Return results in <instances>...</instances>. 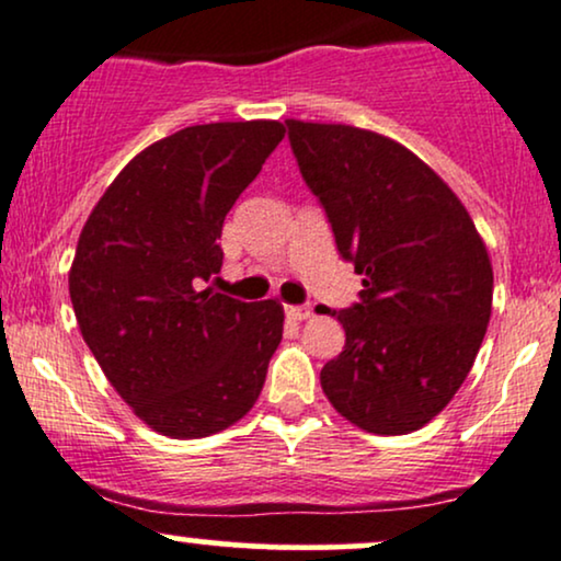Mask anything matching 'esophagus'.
<instances>
[{
  "label": "esophagus",
  "mask_w": 561,
  "mask_h": 561,
  "mask_svg": "<svg viewBox=\"0 0 561 561\" xmlns=\"http://www.w3.org/2000/svg\"><path fill=\"white\" fill-rule=\"evenodd\" d=\"M286 314L291 320H307L309 314H312V307H309V305H291V307H286Z\"/></svg>",
  "instance_id": "34e87169"
}]
</instances>
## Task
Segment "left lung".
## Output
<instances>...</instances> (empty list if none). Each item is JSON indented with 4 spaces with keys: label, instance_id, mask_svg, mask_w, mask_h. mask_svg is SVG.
I'll use <instances>...</instances> for the list:
<instances>
[{
    "label": "left lung",
    "instance_id": "left-lung-1",
    "mask_svg": "<svg viewBox=\"0 0 561 561\" xmlns=\"http://www.w3.org/2000/svg\"><path fill=\"white\" fill-rule=\"evenodd\" d=\"M307 188L359 299L333 312L346 346L320 370L348 423L401 436L465 383L491 320L493 270L457 194L410 149L352 125L286 121Z\"/></svg>",
    "mask_w": 561,
    "mask_h": 561
}]
</instances>
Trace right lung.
<instances>
[{
    "instance_id": "1",
    "label": "right lung",
    "mask_w": 561,
    "mask_h": 561,
    "mask_svg": "<svg viewBox=\"0 0 561 561\" xmlns=\"http://www.w3.org/2000/svg\"><path fill=\"white\" fill-rule=\"evenodd\" d=\"M283 134L275 121L178 130L125 164L81 230L78 328L125 404L162 436L226 431L265 386L283 307L199 288L220 273L226 215Z\"/></svg>"
}]
</instances>
